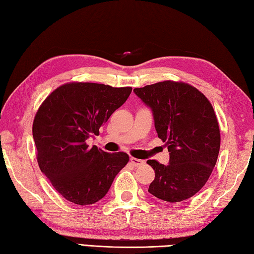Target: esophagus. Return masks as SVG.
<instances>
[{"mask_svg": "<svg viewBox=\"0 0 254 254\" xmlns=\"http://www.w3.org/2000/svg\"><path fill=\"white\" fill-rule=\"evenodd\" d=\"M130 161H131V164H132L133 166H135V167L142 166V165H144V163H145L144 160H142V159H137V158H134V157H131V158H130Z\"/></svg>", "mask_w": 254, "mask_h": 254, "instance_id": "esophagus-1", "label": "esophagus"}]
</instances>
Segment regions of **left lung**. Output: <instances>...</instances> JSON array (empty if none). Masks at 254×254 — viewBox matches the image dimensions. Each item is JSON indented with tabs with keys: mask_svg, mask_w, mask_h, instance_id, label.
<instances>
[{
	"mask_svg": "<svg viewBox=\"0 0 254 254\" xmlns=\"http://www.w3.org/2000/svg\"><path fill=\"white\" fill-rule=\"evenodd\" d=\"M134 93L152 109L158 137L170 155L167 166L147 160L155 170L148 192L169 203L190 198L207 182L218 157L220 132L212 104L195 87L174 80Z\"/></svg>",
	"mask_w": 254,
	"mask_h": 254,
	"instance_id": "8db88e82",
	"label": "left lung"
}]
</instances>
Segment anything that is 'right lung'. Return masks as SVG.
Listing matches in <instances>:
<instances>
[{
	"mask_svg": "<svg viewBox=\"0 0 254 254\" xmlns=\"http://www.w3.org/2000/svg\"><path fill=\"white\" fill-rule=\"evenodd\" d=\"M132 87L96 83L64 84L38 109L32 136L39 168L53 188L77 205L104 197L124 166L127 153H106L90 147L87 139L127 101Z\"/></svg>",
	"mask_w": 254,
	"mask_h": 254,
	"instance_id": "obj_1",
	"label": "right lung"
}]
</instances>
